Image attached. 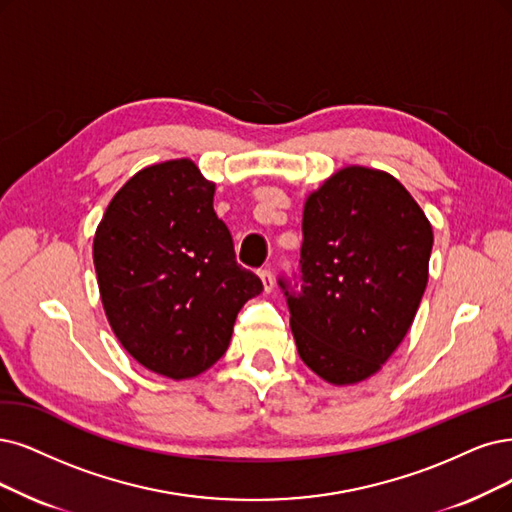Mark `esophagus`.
I'll return each mask as SVG.
<instances>
[{
    "mask_svg": "<svg viewBox=\"0 0 512 512\" xmlns=\"http://www.w3.org/2000/svg\"><path fill=\"white\" fill-rule=\"evenodd\" d=\"M259 276H261L263 289H266V293H272V291H274V274H272V270H268V268L261 270Z\"/></svg>",
    "mask_w": 512,
    "mask_h": 512,
    "instance_id": "1",
    "label": "esophagus"
}]
</instances>
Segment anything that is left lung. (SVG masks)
<instances>
[{
    "mask_svg": "<svg viewBox=\"0 0 512 512\" xmlns=\"http://www.w3.org/2000/svg\"><path fill=\"white\" fill-rule=\"evenodd\" d=\"M299 274L278 278L297 352L335 386L367 380L399 348L428 282L432 225L384 170H337L304 206Z\"/></svg>",
    "mask_w": 512,
    "mask_h": 512,
    "instance_id": "8db88e82",
    "label": "left lung"
}]
</instances>
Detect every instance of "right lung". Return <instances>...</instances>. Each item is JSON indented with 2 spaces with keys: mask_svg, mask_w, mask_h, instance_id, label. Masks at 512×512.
<instances>
[{
  "mask_svg": "<svg viewBox=\"0 0 512 512\" xmlns=\"http://www.w3.org/2000/svg\"><path fill=\"white\" fill-rule=\"evenodd\" d=\"M215 183L187 160L151 164L111 198L92 242L101 301L145 369L189 380L230 346L240 308L263 291L236 263Z\"/></svg>",
  "mask_w": 512,
  "mask_h": 512,
  "instance_id": "right-lung-1",
  "label": "right lung"
}]
</instances>
